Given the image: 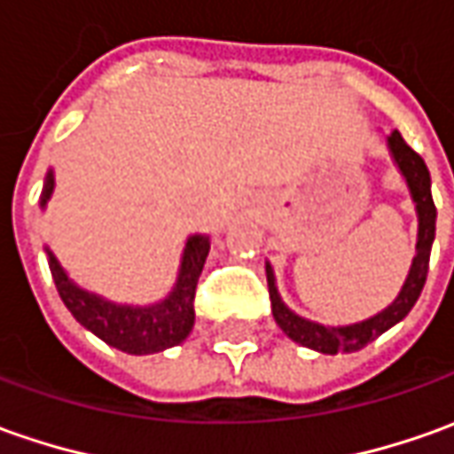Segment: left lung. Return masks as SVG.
<instances>
[{"label":"left lung","instance_id":"left-lung-1","mask_svg":"<svg viewBox=\"0 0 454 454\" xmlns=\"http://www.w3.org/2000/svg\"><path fill=\"white\" fill-rule=\"evenodd\" d=\"M387 149L393 153L397 168L403 171L405 181H408L412 201H415V208H418V221H420V228H418V253L412 258L408 280H405L403 291H400V295L393 303L387 305L382 313H378V316L368 317L363 323L343 325V328H328V325H320V323H310V320L295 316L293 310H288L283 305L278 288H276L273 270L266 263L270 310H273V317L280 325V331L286 333L291 340H295V343L305 345L310 350H317V353H328V356L356 353L360 348L372 343L375 338H380L382 333L390 331L395 323H400L412 310V305L418 303V298H420L425 278H427L430 251H433L434 240V218H437V208H434L433 193H430V171H427L420 153L412 151L405 144V138L400 137V131H393L387 137Z\"/></svg>","mask_w":454,"mask_h":454}]
</instances>
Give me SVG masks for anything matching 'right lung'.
<instances>
[{
    "mask_svg": "<svg viewBox=\"0 0 454 454\" xmlns=\"http://www.w3.org/2000/svg\"><path fill=\"white\" fill-rule=\"evenodd\" d=\"M51 191H54V174L49 171L42 188V206H46ZM208 248H211L208 236H191L186 240L174 291L161 303L153 305H119L97 293L84 291L74 280H69L64 268L54 258V253L49 248L46 253H49L51 278L57 283L61 301L86 331H91L104 343L119 348L129 356H151L184 343L193 328L196 320L193 298Z\"/></svg>",
    "mask_w": 454,
    "mask_h": 454,
    "instance_id": "add662e5",
    "label": "right lung"
}]
</instances>
